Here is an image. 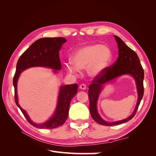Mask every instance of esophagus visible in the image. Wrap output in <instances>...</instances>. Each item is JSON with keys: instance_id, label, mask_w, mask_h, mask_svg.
Listing matches in <instances>:
<instances>
[{"instance_id": "34e87169", "label": "esophagus", "mask_w": 156, "mask_h": 156, "mask_svg": "<svg viewBox=\"0 0 156 156\" xmlns=\"http://www.w3.org/2000/svg\"><path fill=\"white\" fill-rule=\"evenodd\" d=\"M79 88H80V89H81V90H85L87 88V86L84 84H81V85L79 86Z\"/></svg>"}]
</instances>
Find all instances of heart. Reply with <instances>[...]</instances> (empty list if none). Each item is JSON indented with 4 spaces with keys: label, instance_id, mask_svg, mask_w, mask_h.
<instances>
[{
    "label": "heart",
    "instance_id": "1",
    "mask_svg": "<svg viewBox=\"0 0 156 156\" xmlns=\"http://www.w3.org/2000/svg\"><path fill=\"white\" fill-rule=\"evenodd\" d=\"M112 60V53L108 47L94 44L86 45L77 50L71 60L65 64L67 72L77 75L79 70L87 69L88 74L92 77L101 75L108 67Z\"/></svg>",
    "mask_w": 156,
    "mask_h": 156
}]
</instances>
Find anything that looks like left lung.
<instances>
[{
	"label": "left lung",
	"mask_w": 156,
	"mask_h": 156,
	"mask_svg": "<svg viewBox=\"0 0 156 156\" xmlns=\"http://www.w3.org/2000/svg\"><path fill=\"white\" fill-rule=\"evenodd\" d=\"M115 37L119 48V57L111 66L108 67L101 75L95 77L92 81V83L90 84L88 90L89 110L92 118L99 124L107 126L119 125L130 120L135 116L144 95V70L137 55L119 37L115 36ZM124 74L131 75L136 81L138 93V100L136 107L133 113L127 119L112 122H107L102 119L97 112V103L98 96L105 83Z\"/></svg>",
	"instance_id": "obj_1"
}]
</instances>
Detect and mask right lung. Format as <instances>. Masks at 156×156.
<instances>
[{
  "instance_id": "add662e5",
  "label": "right lung",
  "mask_w": 156,
  "mask_h": 156,
  "mask_svg": "<svg viewBox=\"0 0 156 156\" xmlns=\"http://www.w3.org/2000/svg\"><path fill=\"white\" fill-rule=\"evenodd\" d=\"M66 39L64 37H44L34 41L19 58L13 84L15 90V101L23 115L29 123L39 129H53L62 126L66 120L70 102L77 93V84H67L60 87L57 105L53 115L44 123L37 124L33 122L26 111L19 105L17 94L18 79L22 72L32 67H44L53 69L55 73L61 69L59 51Z\"/></svg>"
}]
</instances>
